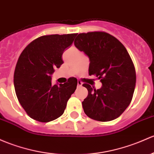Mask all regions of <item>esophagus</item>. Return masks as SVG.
Segmentation results:
<instances>
[{"instance_id": "obj_1", "label": "esophagus", "mask_w": 154, "mask_h": 154, "mask_svg": "<svg viewBox=\"0 0 154 154\" xmlns=\"http://www.w3.org/2000/svg\"><path fill=\"white\" fill-rule=\"evenodd\" d=\"M82 82H81V81H77V86L78 87H80V86H82Z\"/></svg>"}]
</instances>
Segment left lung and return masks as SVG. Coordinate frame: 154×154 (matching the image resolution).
<instances>
[{
    "instance_id": "obj_1",
    "label": "left lung",
    "mask_w": 154,
    "mask_h": 154,
    "mask_svg": "<svg viewBox=\"0 0 154 154\" xmlns=\"http://www.w3.org/2000/svg\"><path fill=\"white\" fill-rule=\"evenodd\" d=\"M74 45L89 58V75H96L103 84L97 90L82 85L88 91L82 103L84 112L100 122L116 119L130 105L135 88V68L128 52L119 40L105 32L79 34Z\"/></svg>"
}]
</instances>
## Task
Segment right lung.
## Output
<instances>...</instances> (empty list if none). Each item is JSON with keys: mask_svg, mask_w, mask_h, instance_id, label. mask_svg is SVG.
Listing matches in <instances>:
<instances>
[{"mask_svg": "<svg viewBox=\"0 0 154 154\" xmlns=\"http://www.w3.org/2000/svg\"><path fill=\"white\" fill-rule=\"evenodd\" d=\"M77 34L44 35L24 48L14 73V85L19 103L32 119L48 122L63 114L77 80L70 77L64 84H51L54 69L63 63L62 55Z\"/></svg>", "mask_w": 154, "mask_h": 154, "instance_id": "add662e5", "label": "right lung"}]
</instances>
